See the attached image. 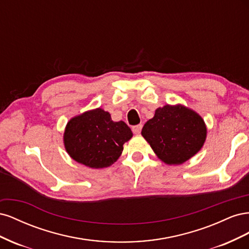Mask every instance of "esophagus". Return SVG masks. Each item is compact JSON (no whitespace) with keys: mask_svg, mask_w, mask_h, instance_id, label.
I'll list each match as a JSON object with an SVG mask.
<instances>
[{"mask_svg":"<svg viewBox=\"0 0 249 249\" xmlns=\"http://www.w3.org/2000/svg\"><path fill=\"white\" fill-rule=\"evenodd\" d=\"M132 130H133V133H134V134H139V133L141 132V130H142V124L134 125V126L132 127Z\"/></svg>","mask_w":249,"mask_h":249,"instance_id":"obj_1","label":"esophagus"}]
</instances>
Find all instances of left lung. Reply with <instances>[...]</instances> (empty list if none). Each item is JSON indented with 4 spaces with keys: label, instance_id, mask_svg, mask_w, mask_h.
Instances as JSON below:
<instances>
[{
    "label": "left lung",
    "instance_id": "1",
    "mask_svg": "<svg viewBox=\"0 0 249 249\" xmlns=\"http://www.w3.org/2000/svg\"><path fill=\"white\" fill-rule=\"evenodd\" d=\"M142 136L166 164L178 165L189 160L203 145L207 127L202 118L184 106L158 108L142 129Z\"/></svg>",
    "mask_w": 249,
    "mask_h": 249
}]
</instances>
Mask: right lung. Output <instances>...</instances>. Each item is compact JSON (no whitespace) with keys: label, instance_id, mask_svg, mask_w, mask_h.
Instances as JSON below:
<instances>
[{"label":"right lung","instance_id":"1","mask_svg":"<svg viewBox=\"0 0 249 249\" xmlns=\"http://www.w3.org/2000/svg\"><path fill=\"white\" fill-rule=\"evenodd\" d=\"M133 133L124 122H113L99 108L73 117L66 125L64 144L77 162L90 168H104L116 162Z\"/></svg>","mask_w":249,"mask_h":249}]
</instances>
